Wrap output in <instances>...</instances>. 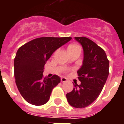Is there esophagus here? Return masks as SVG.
Instances as JSON below:
<instances>
[{
	"mask_svg": "<svg viewBox=\"0 0 124 124\" xmlns=\"http://www.w3.org/2000/svg\"><path fill=\"white\" fill-rule=\"evenodd\" d=\"M66 81H67V78H65V77H62L61 78V82H65Z\"/></svg>",
	"mask_w": 124,
	"mask_h": 124,
	"instance_id": "1",
	"label": "esophagus"
}]
</instances>
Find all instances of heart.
Instances as JSON below:
<instances>
[{"label":"heart","mask_w":124,"mask_h":124,"mask_svg":"<svg viewBox=\"0 0 124 124\" xmlns=\"http://www.w3.org/2000/svg\"><path fill=\"white\" fill-rule=\"evenodd\" d=\"M67 50L68 52H72V51H76V50H81V48L80 46L75 44H69L67 47Z\"/></svg>","instance_id":"heart-1"}]
</instances>
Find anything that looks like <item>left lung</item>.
<instances>
[{"mask_svg":"<svg viewBox=\"0 0 124 124\" xmlns=\"http://www.w3.org/2000/svg\"><path fill=\"white\" fill-rule=\"evenodd\" d=\"M84 50L82 65L77 71L81 84H74L66 94L70 106L76 108L88 106L98 98L109 74V60L103 49L86 37H75Z\"/></svg>","mask_w":124,"mask_h":124,"instance_id":"1","label":"left lung"}]
</instances>
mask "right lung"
<instances>
[{"label":"right lung","mask_w":124,"mask_h":124,"mask_svg":"<svg viewBox=\"0 0 124 124\" xmlns=\"http://www.w3.org/2000/svg\"><path fill=\"white\" fill-rule=\"evenodd\" d=\"M71 37H41L28 42L18 50L14 60L16 84L29 104L42 106L48 101L52 90L60 82L58 76L43 77L44 65L52 54Z\"/></svg>","instance_id":"right-lung-1"}]
</instances>
